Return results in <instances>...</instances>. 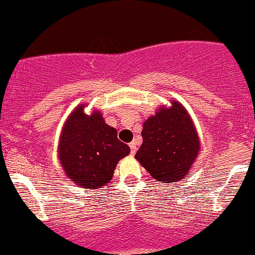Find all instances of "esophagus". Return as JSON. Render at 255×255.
<instances>
[{"mask_svg": "<svg viewBox=\"0 0 255 255\" xmlns=\"http://www.w3.org/2000/svg\"><path fill=\"white\" fill-rule=\"evenodd\" d=\"M129 146H130V150H131V154H135V151L137 150L136 141H131V143L129 144Z\"/></svg>", "mask_w": 255, "mask_h": 255, "instance_id": "34e87169", "label": "esophagus"}]
</instances>
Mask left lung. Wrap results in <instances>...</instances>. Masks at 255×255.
Masks as SVG:
<instances>
[{
  "instance_id": "obj_1",
  "label": "left lung",
  "mask_w": 255,
  "mask_h": 255,
  "mask_svg": "<svg viewBox=\"0 0 255 255\" xmlns=\"http://www.w3.org/2000/svg\"><path fill=\"white\" fill-rule=\"evenodd\" d=\"M158 109L144 123L143 144L135 158L160 183H172L188 176L200 151V139L191 116L182 104Z\"/></svg>"
}]
</instances>
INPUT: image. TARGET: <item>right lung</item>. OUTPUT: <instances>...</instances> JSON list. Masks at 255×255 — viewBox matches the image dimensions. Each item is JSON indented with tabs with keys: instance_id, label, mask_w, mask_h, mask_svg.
<instances>
[{
	"instance_id": "1",
	"label": "right lung",
	"mask_w": 255,
	"mask_h": 255,
	"mask_svg": "<svg viewBox=\"0 0 255 255\" xmlns=\"http://www.w3.org/2000/svg\"><path fill=\"white\" fill-rule=\"evenodd\" d=\"M130 153L118 139L115 128L105 123L100 111L85 114L79 105L64 123L58 155L65 174L82 188H99L109 183L119 160Z\"/></svg>"
}]
</instances>
